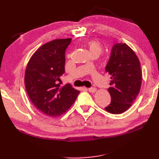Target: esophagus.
I'll return each instance as SVG.
<instances>
[{"instance_id": "esophagus-1", "label": "esophagus", "mask_w": 159, "mask_h": 159, "mask_svg": "<svg viewBox=\"0 0 159 159\" xmlns=\"http://www.w3.org/2000/svg\"><path fill=\"white\" fill-rule=\"evenodd\" d=\"M88 90L89 91L90 93H95V92H96L97 89L95 88H88Z\"/></svg>"}]
</instances>
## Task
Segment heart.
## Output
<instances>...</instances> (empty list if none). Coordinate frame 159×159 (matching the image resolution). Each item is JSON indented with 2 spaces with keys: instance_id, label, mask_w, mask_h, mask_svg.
<instances>
[{
  "instance_id": "1",
  "label": "heart",
  "mask_w": 159,
  "mask_h": 159,
  "mask_svg": "<svg viewBox=\"0 0 159 159\" xmlns=\"http://www.w3.org/2000/svg\"><path fill=\"white\" fill-rule=\"evenodd\" d=\"M87 45L91 54L99 53L100 54L102 51V45L100 43L95 40H91L87 42Z\"/></svg>"
}]
</instances>
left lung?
<instances>
[{"label":"left lung","mask_w":159,"mask_h":159,"mask_svg":"<svg viewBox=\"0 0 159 159\" xmlns=\"http://www.w3.org/2000/svg\"><path fill=\"white\" fill-rule=\"evenodd\" d=\"M105 71L111 76L108 89L111 100L105 110L111 114H122L131 107L140 90L139 59L127 44L116 43L112 48Z\"/></svg>","instance_id":"left-lung-1"}]
</instances>
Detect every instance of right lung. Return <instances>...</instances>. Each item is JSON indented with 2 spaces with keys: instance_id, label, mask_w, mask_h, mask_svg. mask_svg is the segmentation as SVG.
Masks as SVG:
<instances>
[{
  "instance_id": "1",
  "label": "right lung",
  "mask_w": 159,
  "mask_h": 159,
  "mask_svg": "<svg viewBox=\"0 0 159 159\" xmlns=\"http://www.w3.org/2000/svg\"><path fill=\"white\" fill-rule=\"evenodd\" d=\"M71 39H55L40 47L26 66L25 83L29 99L43 114L60 116L74 103L80 91L69 84L60 88L65 72V51Z\"/></svg>"
}]
</instances>
